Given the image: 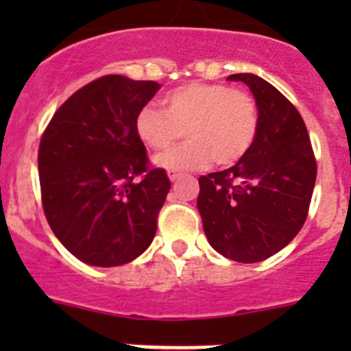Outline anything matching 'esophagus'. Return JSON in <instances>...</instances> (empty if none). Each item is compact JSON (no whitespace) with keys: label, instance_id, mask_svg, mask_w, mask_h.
Here are the masks:
<instances>
[{"label":"esophagus","instance_id":"34e87169","mask_svg":"<svg viewBox=\"0 0 351 351\" xmlns=\"http://www.w3.org/2000/svg\"><path fill=\"white\" fill-rule=\"evenodd\" d=\"M182 178V173L178 172V170H169V179L170 181H179Z\"/></svg>","mask_w":351,"mask_h":351}]
</instances>
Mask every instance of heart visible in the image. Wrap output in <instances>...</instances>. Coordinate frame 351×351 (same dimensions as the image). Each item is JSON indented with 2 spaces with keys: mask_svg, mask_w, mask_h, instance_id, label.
<instances>
[{
  "mask_svg": "<svg viewBox=\"0 0 351 351\" xmlns=\"http://www.w3.org/2000/svg\"><path fill=\"white\" fill-rule=\"evenodd\" d=\"M163 110L144 107L135 117V132L151 151H167L182 132L190 142L158 156L163 169H206L235 165L251 151L260 128L256 100L226 84L190 82L161 98Z\"/></svg>",
  "mask_w": 351,
  "mask_h": 351,
  "instance_id": "obj_1",
  "label": "heart"
}]
</instances>
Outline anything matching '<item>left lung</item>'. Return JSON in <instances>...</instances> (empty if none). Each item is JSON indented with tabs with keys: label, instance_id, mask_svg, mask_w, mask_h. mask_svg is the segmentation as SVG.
<instances>
[{
	"label": "left lung",
	"instance_id": "8db88e82",
	"mask_svg": "<svg viewBox=\"0 0 351 351\" xmlns=\"http://www.w3.org/2000/svg\"><path fill=\"white\" fill-rule=\"evenodd\" d=\"M250 86L260 128L250 153L230 169L200 176L204 232L219 255L255 263L276 255L308 218L316 158L299 110L267 80L234 73Z\"/></svg>",
	"mask_w": 351,
	"mask_h": 351
}]
</instances>
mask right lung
<instances>
[{
	"mask_svg": "<svg viewBox=\"0 0 351 351\" xmlns=\"http://www.w3.org/2000/svg\"><path fill=\"white\" fill-rule=\"evenodd\" d=\"M158 89L154 80L100 77L56 110L40 138L43 213L84 263L116 267L153 243L170 181L149 165L135 117Z\"/></svg>",
	"mask_w": 351,
	"mask_h": 351,
	"instance_id": "add662e5",
	"label": "right lung"
}]
</instances>
